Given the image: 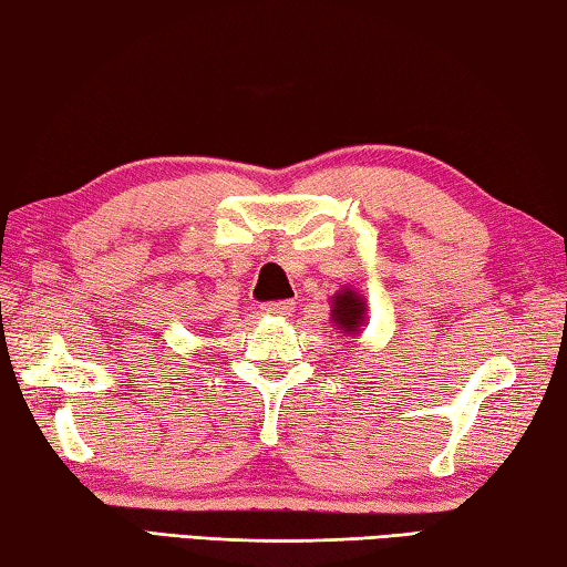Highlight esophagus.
<instances>
[{"instance_id": "esophagus-1", "label": "esophagus", "mask_w": 567, "mask_h": 567, "mask_svg": "<svg viewBox=\"0 0 567 567\" xmlns=\"http://www.w3.org/2000/svg\"><path fill=\"white\" fill-rule=\"evenodd\" d=\"M293 301H268V303H264L261 306V311L266 313V316H276V319H286V316H291L293 313Z\"/></svg>"}]
</instances>
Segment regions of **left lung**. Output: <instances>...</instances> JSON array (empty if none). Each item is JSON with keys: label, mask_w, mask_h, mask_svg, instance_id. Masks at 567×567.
Listing matches in <instances>:
<instances>
[{"label": "left lung", "mask_w": 567, "mask_h": 567, "mask_svg": "<svg viewBox=\"0 0 567 567\" xmlns=\"http://www.w3.org/2000/svg\"><path fill=\"white\" fill-rule=\"evenodd\" d=\"M331 321L341 333H359L365 323V301L359 291L343 289L331 301Z\"/></svg>", "instance_id": "left-lung-1"}]
</instances>
